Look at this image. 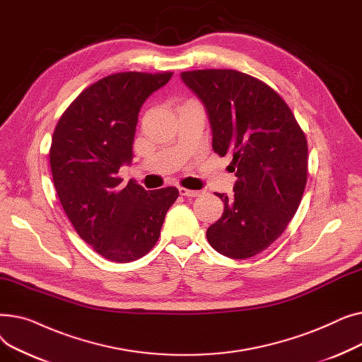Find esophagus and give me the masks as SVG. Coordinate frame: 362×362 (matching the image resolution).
Here are the masks:
<instances>
[{
    "label": "esophagus",
    "mask_w": 362,
    "mask_h": 362,
    "mask_svg": "<svg viewBox=\"0 0 362 362\" xmlns=\"http://www.w3.org/2000/svg\"><path fill=\"white\" fill-rule=\"evenodd\" d=\"M179 194L183 197H198L201 192L199 191H192V189H186V187H179Z\"/></svg>",
    "instance_id": "1"
}]
</instances>
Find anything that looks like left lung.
<instances>
[{"label": "left lung", "mask_w": 362, "mask_h": 362, "mask_svg": "<svg viewBox=\"0 0 362 362\" xmlns=\"http://www.w3.org/2000/svg\"><path fill=\"white\" fill-rule=\"evenodd\" d=\"M205 107L213 149L232 154L233 195L216 194L223 216L206 230L213 248L251 258L284 232L307 185L308 145L293 112L269 85L236 70L180 73Z\"/></svg>", "instance_id": "1"}]
</instances>
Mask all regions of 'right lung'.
Segmentation results:
<instances>
[{
    "label": "right lung",
    "mask_w": 362,
    "mask_h": 362,
    "mask_svg": "<svg viewBox=\"0 0 362 362\" xmlns=\"http://www.w3.org/2000/svg\"><path fill=\"white\" fill-rule=\"evenodd\" d=\"M173 73L123 71L86 88L54 130L49 164L57 195L78 235L110 261L130 262L160 238L176 187L145 191L120 179L130 164L141 107Z\"/></svg>",
    "instance_id": "obj_1"
}]
</instances>
